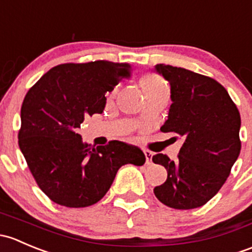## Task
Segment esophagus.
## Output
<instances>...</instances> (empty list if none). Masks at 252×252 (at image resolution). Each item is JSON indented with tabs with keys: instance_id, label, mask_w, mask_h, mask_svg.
Here are the masks:
<instances>
[{
	"instance_id": "34e87169",
	"label": "esophagus",
	"mask_w": 252,
	"mask_h": 252,
	"mask_svg": "<svg viewBox=\"0 0 252 252\" xmlns=\"http://www.w3.org/2000/svg\"><path fill=\"white\" fill-rule=\"evenodd\" d=\"M144 157H145V162L147 164H152V158H153V153L149 152V150H143Z\"/></svg>"
}]
</instances>
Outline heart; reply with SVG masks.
I'll return each mask as SVG.
<instances>
[{
  "instance_id": "heart-1",
  "label": "heart",
  "mask_w": 252,
  "mask_h": 252,
  "mask_svg": "<svg viewBox=\"0 0 252 252\" xmlns=\"http://www.w3.org/2000/svg\"><path fill=\"white\" fill-rule=\"evenodd\" d=\"M142 88L143 92H168V86L164 80V77L160 76L157 72H149L145 74L141 79ZM118 91V87L114 90V92Z\"/></svg>"
}]
</instances>
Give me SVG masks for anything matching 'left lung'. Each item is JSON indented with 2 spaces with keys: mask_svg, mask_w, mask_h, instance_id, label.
Returning a JSON list of instances; mask_svg holds the SVG:
<instances>
[{
  "mask_svg": "<svg viewBox=\"0 0 252 252\" xmlns=\"http://www.w3.org/2000/svg\"><path fill=\"white\" fill-rule=\"evenodd\" d=\"M170 82L172 104L161 131L183 137L177 159L153 157L162 165L167 180L154 188L166 206L189 210L214 198L239 157L240 114L227 90L215 79L184 68L158 64Z\"/></svg>",
  "mask_w": 252,
  "mask_h": 252,
  "instance_id": "8db88e82",
  "label": "left lung"
}]
</instances>
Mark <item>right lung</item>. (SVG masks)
Returning <instances> with one entry per match:
<instances>
[{
  "instance_id": "right-lung-1",
  "label": "right lung",
  "mask_w": 252,
  "mask_h": 252,
  "mask_svg": "<svg viewBox=\"0 0 252 252\" xmlns=\"http://www.w3.org/2000/svg\"><path fill=\"white\" fill-rule=\"evenodd\" d=\"M129 65L110 61L66 63L48 70L28 91L20 110L18 143L41 190L53 203L86 207L99 201L125 164L142 166L141 149L119 141L97 148L77 129L86 116L102 114L105 93Z\"/></svg>"
}]
</instances>
